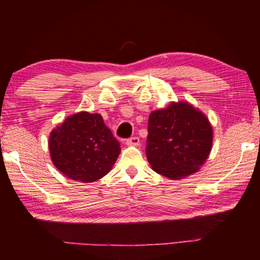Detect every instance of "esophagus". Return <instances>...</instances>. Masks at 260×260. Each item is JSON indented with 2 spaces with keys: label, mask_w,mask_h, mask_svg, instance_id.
<instances>
[{
  "label": "esophagus",
  "mask_w": 260,
  "mask_h": 260,
  "mask_svg": "<svg viewBox=\"0 0 260 260\" xmlns=\"http://www.w3.org/2000/svg\"><path fill=\"white\" fill-rule=\"evenodd\" d=\"M126 144H128V146H133V147H138L140 144V139L136 138V136H134V138H131L126 141Z\"/></svg>",
  "instance_id": "34e87169"
}]
</instances>
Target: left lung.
Instances as JSON below:
<instances>
[{"label":"left lung","mask_w":260,"mask_h":260,"mask_svg":"<svg viewBox=\"0 0 260 260\" xmlns=\"http://www.w3.org/2000/svg\"><path fill=\"white\" fill-rule=\"evenodd\" d=\"M213 129L208 117L180 101L152 111L148 121L147 158L156 173L170 180L199 172L210 156Z\"/></svg>","instance_id":"8db88e82"}]
</instances>
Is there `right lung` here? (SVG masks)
<instances>
[{"mask_svg": "<svg viewBox=\"0 0 260 260\" xmlns=\"http://www.w3.org/2000/svg\"><path fill=\"white\" fill-rule=\"evenodd\" d=\"M50 158L60 173L74 181L89 183L111 171L120 143L100 113L81 111L69 116L50 132Z\"/></svg>", "mask_w": 260, "mask_h": 260, "instance_id": "add662e5", "label": "right lung"}]
</instances>
